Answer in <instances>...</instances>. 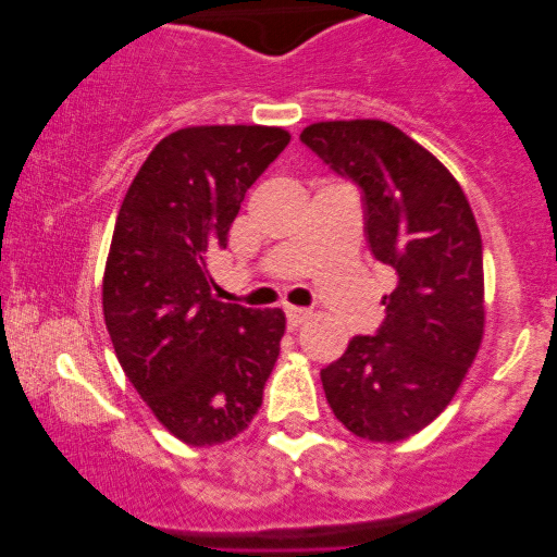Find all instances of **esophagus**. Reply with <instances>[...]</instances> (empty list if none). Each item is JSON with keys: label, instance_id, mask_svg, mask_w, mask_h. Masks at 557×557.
<instances>
[{"label": "esophagus", "instance_id": "1", "mask_svg": "<svg viewBox=\"0 0 557 557\" xmlns=\"http://www.w3.org/2000/svg\"><path fill=\"white\" fill-rule=\"evenodd\" d=\"M309 319V311L307 309H299V307H286V322H288V330H296V326H301L304 322Z\"/></svg>", "mask_w": 557, "mask_h": 557}]
</instances>
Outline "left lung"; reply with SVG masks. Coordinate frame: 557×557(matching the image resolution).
I'll use <instances>...</instances> for the list:
<instances>
[{
	"label": "left lung",
	"instance_id": "1",
	"mask_svg": "<svg viewBox=\"0 0 557 557\" xmlns=\"http://www.w3.org/2000/svg\"><path fill=\"white\" fill-rule=\"evenodd\" d=\"M301 141L360 185L372 256L398 276L375 337L322 370L326 403L355 436L395 444L444 413L482 347V235L454 174L398 126L317 121Z\"/></svg>",
	"mask_w": 557,
	"mask_h": 557
}]
</instances>
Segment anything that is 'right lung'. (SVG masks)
<instances>
[{
  "instance_id": "right-lung-1",
  "label": "right lung",
  "mask_w": 557,
  "mask_h": 557,
  "mask_svg": "<svg viewBox=\"0 0 557 557\" xmlns=\"http://www.w3.org/2000/svg\"><path fill=\"white\" fill-rule=\"evenodd\" d=\"M292 139L281 126H187L151 149L121 202L103 271V319L121 368L157 421L189 446L248 429L286 317L212 294L248 187Z\"/></svg>"
}]
</instances>
